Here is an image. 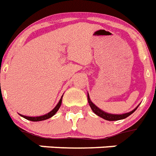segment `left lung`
Segmentation results:
<instances>
[{"instance_id": "obj_1", "label": "left lung", "mask_w": 156, "mask_h": 156, "mask_svg": "<svg viewBox=\"0 0 156 156\" xmlns=\"http://www.w3.org/2000/svg\"><path fill=\"white\" fill-rule=\"evenodd\" d=\"M88 101L93 113H95V114H97L98 116H99V117H101V118H102L103 119H105V120H107V121H118V120L124 119V118L129 117L130 114H132V113L136 110L137 108L139 107V105H138L135 109H134L132 111L129 112V113H122V114H113V113H106V112L103 111L102 109L98 108L95 104H93V101H91L90 98H89L88 93Z\"/></svg>"}]
</instances>
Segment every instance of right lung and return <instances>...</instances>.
<instances>
[{"instance_id":"1","label":"right lung","mask_w":156,"mask_h":156,"mask_svg":"<svg viewBox=\"0 0 156 156\" xmlns=\"http://www.w3.org/2000/svg\"><path fill=\"white\" fill-rule=\"evenodd\" d=\"M62 99H63V96L61 97L60 100H59V101H58V104L56 105V106L55 107L54 109H52L51 111H50L49 113H46L44 115L42 116H37V117H29V116H25V115H22V114H20V116H22V118H26L27 120L29 121H32V122H39V121H43V120H47L48 118H51L52 116H54L55 113H57V111L59 109V107L61 105V103H62Z\"/></svg>"}]
</instances>
